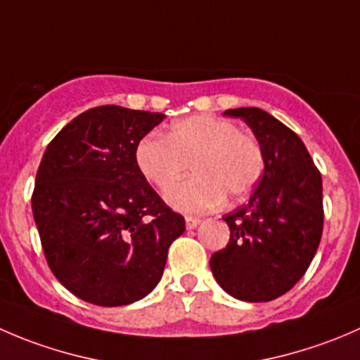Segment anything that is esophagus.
<instances>
[{
    "label": "esophagus",
    "instance_id": "1",
    "mask_svg": "<svg viewBox=\"0 0 360 360\" xmlns=\"http://www.w3.org/2000/svg\"><path fill=\"white\" fill-rule=\"evenodd\" d=\"M198 225H200V218H197V216H186V229L188 230L197 229Z\"/></svg>",
    "mask_w": 360,
    "mask_h": 360
}]
</instances>
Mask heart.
<instances>
[{"label": "heart", "instance_id": "heart-1", "mask_svg": "<svg viewBox=\"0 0 360 360\" xmlns=\"http://www.w3.org/2000/svg\"><path fill=\"white\" fill-rule=\"evenodd\" d=\"M142 176L167 190L195 169V176L167 193V200L184 212H204L246 197L264 172V151L253 135L223 117L197 114L172 124L167 137L149 134L135 149Z\"/></svg>", "mask_w": 360, "mask_h": 360}]
</instances>
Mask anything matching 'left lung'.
<instances>
[{
  "label": "left lung",
  "instance_id": "1",
  "mask_svg": "<svg viewBox=\"0 0 360 360\" xmlns=\"http://www.w3.org/2000/svg\"><path fill=\"white\" fill-rule=\"evenodd\" d=\"M223 114L253 130L265 169L250 202L223 216L229 244L209 264L226 294L273 301L304 276L322 239V176L297 134L265 110L243 107Z\"/></svg>",
  "mask_w": 360,
  "mask_h": 360
}]
</instances>
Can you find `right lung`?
<instances>
[{
	"label": "right lung",
	"mask_w": 360,
	"mask_h": 360,
	"mask_svg": "<svg viewBox=\"0 0 360 360\" xmlns=\"http://www.w3.org/2000/svg\"><path fill=\"white\" fill-rule=\"evenodd\" d=\"M163 114L100 105L79 114L47 146L31 207L45 260L59 283L96 306H124L162 280L184 232L135 162Z\"/></svg>",
	"instance_id": "1"
}]
</instances>
